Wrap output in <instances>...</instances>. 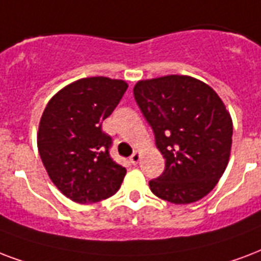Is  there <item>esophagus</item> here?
Returning a JSON list of instances; mask_svg holds the SVG:
<instances>
[{
  "label": "esophagus",
  "instance_id": "34e87169",
  "mask_svg": "<svg viewBox=\"0 0 261 261\" xmlns=\"http://www.w3.org/2000/svg\"><path fill=\"white\" fill-rule=\"evenodd\" d=\"M139 160H141V153H139L138 150L133 153V154L130 156V163L131 164H134V166H137V164H138Z\"/></svg>",
  "mask_w": 261,
  "mask_h": 261
}]
</instances>
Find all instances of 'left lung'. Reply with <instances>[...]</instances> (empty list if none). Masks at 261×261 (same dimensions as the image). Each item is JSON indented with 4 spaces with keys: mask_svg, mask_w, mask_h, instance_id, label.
<instances>
[{
    "mask_svg": "<svg viewBox=\"0 0 261 261\" xmlns=\"http://www.w3.org/2000/svg\"><path fill=\"white\" fill-rule=\"evenodd\" d=\"M134 98L152 127L166 168L149 180L153 194L190 204L216 186L227 167L232 122L208 85L184 75L141 81Z\"/></svg>",
    "mask_w": 261,
    "mask_h": 261,
    "instance_id": "obj_1",
    "label": "left lung"
}]
</instances>
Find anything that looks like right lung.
Here are the masks:
<instances>
[{
	"label": "right lung",
	"mask_w": 261,
	"mask_h": 261,
	"mask_svg": "<svg viewBox=\"0 0 261 261\" xmlns=\"http://www.w3.org/2000/svg\"><path fill=\"white\" fill-rule=\"evenodd\" d=\"M127 83L104 76L79 79L47 102L38 150L51 182L79 204H94L120 189L126 168L109 154L112 137L102 122L115 111Z\"/></svg>",
	"instance_id": "right-lung-1"
}]
</instances>
